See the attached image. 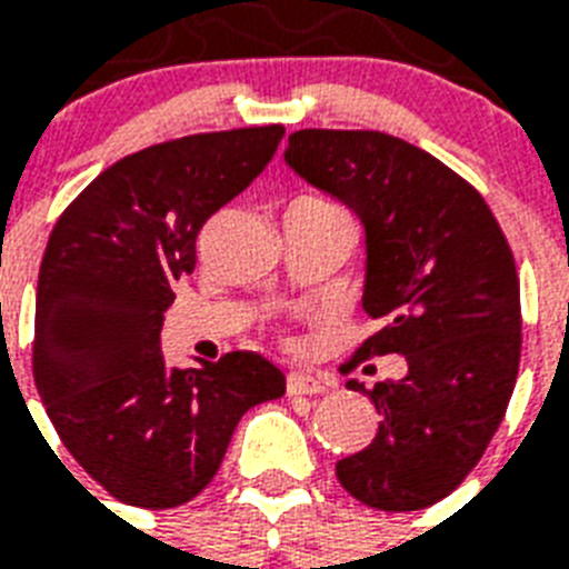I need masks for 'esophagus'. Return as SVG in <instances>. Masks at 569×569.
Here are the masks:
<instances>
[{
    "instance_id": "esophagus-1",
    "label": "esophagus",
    "mask_w": 569,
    "mask_h": 569,
    "mask_svg": "<svg viewBox=\"0 0 569 569\" xmlns=\"http://www.w3.org/2000/svg\"><path fill=\"white\" fill-rule=\"evenodd\" d=\"M286 392L289 396H319V392H325V380L316 378V375L292 372L286 378Z\"/></svg>"
}]
</instances>
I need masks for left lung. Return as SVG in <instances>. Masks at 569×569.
<instances>
[{"label": "left lung", "mask_w": 569, "mask_h": 569, "mask_svg": "<svg viewBox=\"0 0 569 569\" xmlns=\"http://www.w3.org/2000/svg\"><path fill=\"white\" fill-rule=\"evenodd\" d=\"M286 162L366 227L363 310L380 328L351 366L407 360L396 383L348 380L380 425L339 460V485L378 511L428 508L476 469L511 401L522 351L511 244L472 182L387 132L301 129Z\"/></svg>", "instance_id": "left-lung-1"}]
</instances>
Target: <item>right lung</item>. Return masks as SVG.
<instances>
[{
	"label": "right lung",
	"instance_id": "1",
	"mask_svg": "<svg viewBox=\"0 0 569 569\" xmlns=\"http://www.w3.org/2000/svg\"><path fill=\"white\" fill-rule=\"evenodd\" d=\"M280 123L173 138L97 177L52 227L38 274L31 372L76 463L118 502L177 508L221 467L253 405L286 392L250 351L168 369L159 330L197 232L271 162Z\"/></svg>",
	"mask_w": 569,
	"mask_h": 569
}]
</instances>
